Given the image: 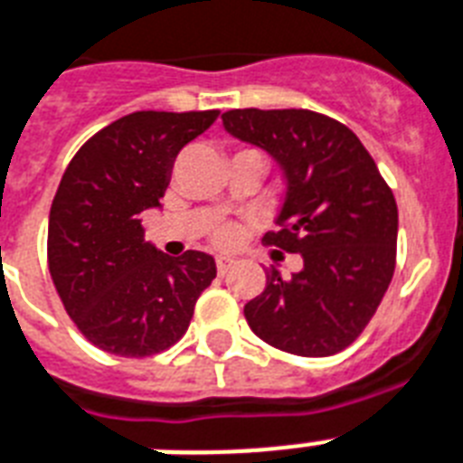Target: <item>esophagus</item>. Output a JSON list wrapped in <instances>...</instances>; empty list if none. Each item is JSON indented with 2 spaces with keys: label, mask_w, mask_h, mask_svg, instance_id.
I'll use <instances>...</instances> for the list:
<instances>
[{
  "label": "esophagus",
  "mask_w": 463,
  "mask_h": 463,
  "mask_svg": "<svg viewBox=\"0 0 463 463\" xmlns=\"http://www.w3.org/2000/svg\"><path fill=\"white\" fill-rule=\"evenodd\" d=\"M232 266H235V259H231V257H219V259H216V269H219L221 276H225V273H228V270H231Z\"/></svg>",
  "instance_id": "1"
}]
</instances>
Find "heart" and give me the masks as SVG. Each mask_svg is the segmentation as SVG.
I'll list each match as a JSON object with an SVG mask.
<instances>
[{
  "mask_svg": "<svg viewBox=\"0 0 463 463\" xmlns=\"http://www.w3.org/2000/svg\"><path fill=\"white\" fill-rule=\"evenodd\" d=\"M232 240H235V231H231V228H228V231L219 232V242L221 244H231Z\"/></svg>",
  "mask_w": 463,
  "mask_h": 463,
  "instance_id": "b5f03b06",
  "label": "heart"
}]
</instances>
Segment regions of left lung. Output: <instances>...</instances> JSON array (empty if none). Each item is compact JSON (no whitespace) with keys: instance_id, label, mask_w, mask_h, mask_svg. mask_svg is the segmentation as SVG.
I'll return each instance as SVG.
<instances>
[{"instance_id":"1","label":"left lung","mask_w":463,"mask_h":463,"mask_svg":"<svg viewBox=\"0 0 463 463\" xmlns=\"http://www.w3.org/2000/svg\"><path fill=\"white\" fill-rule=\"evenodd\" d=\"M223 128L264 149L285 175L276 232L264 242L299 254L302 270L270 266L244 318L270 347L330 356L359 337L394 273L397 202L347 126L309 109H232Z\"/></svg>"}]
</instances>
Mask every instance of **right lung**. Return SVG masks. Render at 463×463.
<instances>
[{"instance_id": "add662e5", "label": "right lung", "mask_w": 463, "mask_h": 463, "mask_svg": "<svg viewBox=\"0 0 463 463\" xmlns=\"http://www.w3.org/2000/svg\"><path fill=\"white\" fill-rule=\"evenodd\" d=\"M216 116H123L78 149L59 183L49 273L78 330L109 354L140 359L175 345L216 278L213 257L190 250L173 259L142 231V213L161 206L178 152Z\"/></svg>"}]
</instances>
